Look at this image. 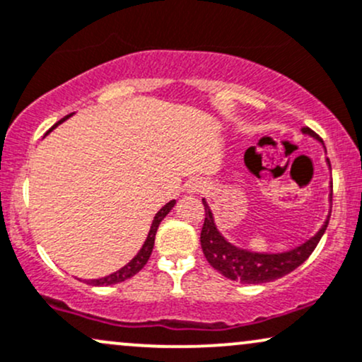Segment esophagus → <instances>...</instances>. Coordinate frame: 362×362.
<instances>
[{"label":"esophagus","mask_w":362,"mask_h":362,"mask_svg":"<svg viewBox=\"0 0 362 362\" xmlns=\"http://www.w3.org/2000/svg\"><path fill=\"white\" fill-rule=\"evenodd\" d=\"M204 187H206L204 182H202L201 178H196V180L189 182V184H187V192H190V194H201L202 190H204Z\"/></svg>","instance_id":"1"}]
</instances>
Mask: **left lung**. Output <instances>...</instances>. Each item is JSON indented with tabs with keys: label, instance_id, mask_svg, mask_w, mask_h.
I'll use <instances>...</instances> for the list:
<instances>
[{
	"label": "left lung",
	"instance_id": "left-lung-1",
	"mask_svg": "<svg viewBox=\"0 0 362 362\" xmlns=\"http://www.w3.org/2000/svg\"><path fill=\"white\" fill-rule=\"evenodd\" d=\"M303 132L309 134V136L315 139H320L317 134L313 132L309 127L303 129ZM252 149L254 148H249L245 151V158H247V154ZM202 204H204V225H202L201 230L202 252H204L208 263L216 272H220L221 275L230 278V280L240 281V284H266V281L288 275V273L293 272L297 266L303 264L311 256V252L316 249L317 242L323 237L329 221L328 216L325 225L321 226V230L315 237H311L308 242H304L299 247L292 249V251L281 254H259L239 249L230 244L228 240H225V237L218 232L216 225H214L213 213L209 209L208 202L202 199Z\"/></svg>",
	"mask_w": 362,
	"mask_h": 362
}]
</instances>
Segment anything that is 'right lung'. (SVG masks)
Listing matches in <instances>:
<instances>
[{
	"label": "right lung",
	"instance_id": "add662e5",
	"mask_svg": "<svg viewBox=\"0 0 362 362\" xmlns=\"http://www.w3.org/2000/svg\"><path fill=\"white\" fill-rule=\"evenodd\" d=\"M71 115H74V113L66 115L65 118H62V120L54 123V125L51 127V129L47 130L46 134H49L51 130L54 129V127H58L59 123L65 122L66 118L71 117ZM173 206H175V201H170L168 204L163 206L160 211L156 213V216H154L153 225H151V230H149V233H148V239H146L144 245H142V247H141V251L137 252V256L134 257V259L130 261V263H127L125 266H123V268L118 269V272L111 273V275H108V276L98 278V280H89V284L90 285H113V284H120V281H125V280H129V278H132L134 275H137V273L141 272V269L146 266V263H148V261H149L151 252H153V247H154V237H156L158 226H160L161 220L166 216V214L170 213V209H172Z\"/></svg>",
	"mask_w": 362,
	"mask_h": 362
}]
</instances>
